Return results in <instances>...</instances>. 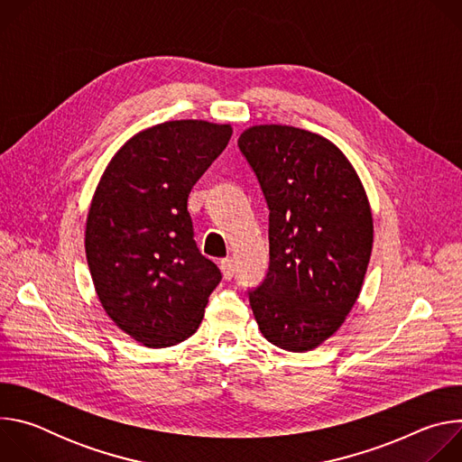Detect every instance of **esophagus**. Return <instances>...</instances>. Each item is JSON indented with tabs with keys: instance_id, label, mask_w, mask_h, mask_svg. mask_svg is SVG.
I'll list each match as a JSON object with an SVG mask.
<instances>
[{
	"instance_id": "esophagus-1",
	"label": "esophagus",
	"mask_w": 462,
	"mask_h": 462,
	"mask_svg": "<svg viewBox=\"0 0 462 462\" xmlns=\"http://www.w3.org/2000/svg\"><path fill=\"white\" fill-rule=\"evenodd\" d=\"M219 267H221V273L225 276V280H232L234 278V263L230 257H225L219 261Z\"/></svg>"
}]
</instances>
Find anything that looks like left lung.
Returning <instances> with one entry per match:
<instances>
[{
	"mask_svg": "<svg viewBox=\"0 0 462 462\" xmlns=\"http://www.w3.org/2000/svg\"><path fill=\"white\" fill-rule=\"evenodd\" d=\"M269 207V271L248 301L271 344L301 353L338 331L373 248L364 186L331 143L291 125H254L237 141Z\"/></svg>",
	"mask_w": 462,
	"mask_h": 462,
	"instance_id": "1",
	"label": "left lung"
}]
</instances>
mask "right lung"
<instances>
[{"label":"right lung","mask_w":462,"mask_h":462,"mask_svg":"<svg viewBox=\"0 0 462 462\" xmlns=\"http://www.w3.org/2000/svg\"><path fill=\"white\" fill-rule=\"evenodd\" d=\"M230 137L228 124H157L116 152L95 191L86 226L93 283L107 316L146 347L189 338L223 278L197 248L188 195Z\"/></svg>","instance_id":"obj_1"}]
</instances>
